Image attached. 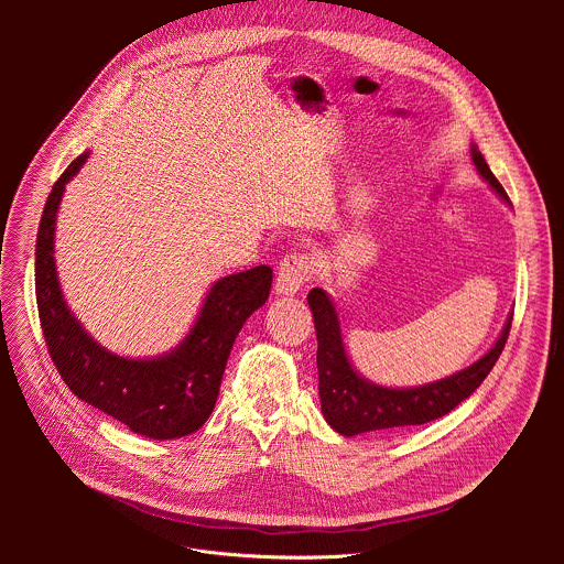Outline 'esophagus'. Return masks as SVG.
Masks as SVG:
<instances>
[{"label": "esophagus", "mask_w": 564, "mask_h": 564, "mask_svg": "<svg viewBox=\"0 0 564 564\" xmlns=\"http://www.w3.org/2000/svg\"><path fill=\"white\" fill-rule=\"evenodd\" d=\"M307 281H310V261L296 252L283 257L276 272V288H274L276 294H285V296L299 294Z\"/></svg>", "instance_id": "34e87169"}]
</instances>
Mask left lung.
<instances>
[{
	"mask_svg": "<svg viewBox=\"0 0 564 564\" xmlns=\"http://www.w3.org/2000/svg\"><path fill=\"white\" fill-rule=\"evenodd\" d=\"M470 160L477 174L489 183V187L505 203L511 205L505 187L489 170L477 144H470ZM307 303L314 316V330L318 341L316 368L321 413H324L326 422L344 437L370 431H399L406 426H420L451 413L479 388V383L487 379V375L496 366L509 339L513 318L511 312L500 337L489 348V352L468 368L424 386L388 388L361 377L350 364L341 337V321L330 294L324 288H312L307 294Z\"/></svg>",
	"mask_w": 564,
	"mask_h": 564,
	"instance_id": "8db88e82",
	"label": "left lung"
}]
</instances>
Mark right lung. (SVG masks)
I'll use <instances>...</instances> for the list:
<instances>
[{"mask_svg":"<svg viewBox=\"0 0 564 564\" xmlns=\"http://www.w3.org/2000/svg\"><path fill=\"white\" fill-rule=\"evenodd\" d=\"M77 155L53 185L35 243V296L51 359L77 399L149 440H176L212 415L234 339L272 288V270L257 265L218 279L187 337L170 352L147 359L102 348L68 310L55 270V220L66 183L83 170Z\"/></svg>","mask_w":564,"mask_h":564,"instance_id":"right-lung-1","label":"right lung"}]
</instances>
